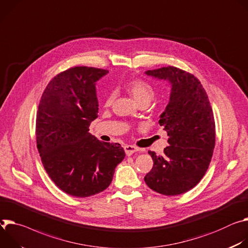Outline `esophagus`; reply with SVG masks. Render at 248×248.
I'll list each match as a JSON object with an SVG mask.
<instances>
[{
  "label": "esophagus",
  "mask_w": 248,
  "mask_h": 248,
  "mask_svg": "<svg viewBox=\"0 0 248 248\" xmlns=\"http://www.w3.org/2000/svg\"><path fill=\"white\" fill-rule=\"evenodd\" d=\"M124 150H125V153H126V155H133L134 153H136V152H138V151H139V149H138V148H136V147L131 146V145H127V146H125V147H124Z\"/></svg>",
  "instance_id": "esophagus-1"
}]
</instances>
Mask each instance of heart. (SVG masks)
I'll use <instances>...</instances> for the list:
<instances>
[{
	"mask_svg": "<svg viewBox=\"0 0 248 248\" xmlns=\"http://www.w3.org/2000/svg\"><path fill=\"white\" fill-rule=\"evenodd\" d=\"M126 91L133 96V98L138 102L151 101L155 95L154 88L149 82L143 79H132L125 85ZM114 100V93H109L105 98V105L109 106Z\"/></svg>",
	"mask_w": 248,
	"mask_h": 248,
	"instance_id": "1",
	"label": "heart"
}]
</instances>
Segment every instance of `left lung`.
Segmentation results:
<instances>
[{"instance_id": "1", "label": "left lung", "mask_w": 248, "mask_h": 248, "mask_svg": "<svg viewBox=\"0 0 248 248\" xmlns=\"http://www.w3.org/2000/svg\"><path fill=\"white\" fill-rule=\"evenodd\" d=\"M145 74L168 80L171 90L158 121L170 137V146L162 155L149 152L154 166L144 179L157 193L179 195L196 186L209 168L216 141L213 110L201 82L192 74L172 66Z\"/></svg>"}]
</instances>
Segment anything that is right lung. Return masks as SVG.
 Returning a JSON list of instances; mask_svg holds the SVG:
<instances>
[{
	"label": "right lung",
	"mask_w": 248,
	"mask_h": 248,
	"mask_svg": "<svg viewBox=\"0 0 248 248\" xmlns=\"http://www.w3.org/2000/svg\"><path fill=\"white\" fill-rule=\"evenodd\" d=\"M108 71L74 67L46 87L36 115V142L43 167L62 191L90 197L105 190L125 157L120 144L98 141L90 131L97 118L96 81Z\"/></svg>",
	"instance_id": "right-lung-1"
}]
</instances>
